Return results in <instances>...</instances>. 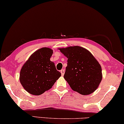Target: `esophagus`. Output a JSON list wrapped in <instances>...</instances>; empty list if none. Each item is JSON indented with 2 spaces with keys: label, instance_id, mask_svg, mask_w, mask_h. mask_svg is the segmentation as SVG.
I'll return each instance as SVG.
<instances>
[{
  "label": "esophagus",
  "instance_id": "34e87169",
  "mask_svg": "<svg viewBox=\"0 0 124 124\" xmlns=\"http://www.w3.org/2000/svg\"><path fill=\"white\" fill-rule=\"evenodd\" d=\"M61 73L62 76H63L64 74V70H61Z\"/></svg>",
  "mask_w": 124,
  "mask_h": 124
}]
</instances>
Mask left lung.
<instances>
[{"instance_id": "1", "label": "left lung", "mask_w": 124, "mask_h": 124, "mask_svg": "<svg viewBox=\"0 0 124 124\" xmlns=\"http://www.w3.org/2000/svg\"><path fill=\"white\" fill-rule=\"evenodd\" d=\"M58 50L68 58L64 78L72 89L85 95L93 93L103 78L101 64L93 55L78 46Z\"/></svg>"}]
</instances>
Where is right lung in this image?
Instances as JSON below:
<instances>
[{"instance_id":"obj_1","label":"right lung","mask_w":124,"mask_h":124,"mask_svg":"<svg viewBox=\"0 0 124 124\" xmlns=\"http://www.w3.org/2000/svg\"><path fill=\"white\" fill-rule=\"evenodd\" d=\"M52 54V49L42 47L33 53L23 64L19 80L29 93L41 95L51 89L61 76L50 61Z\"/></svg>"}]
</instances>
